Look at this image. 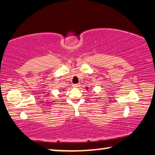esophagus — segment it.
<instances>
[{
    "label": "esophagus",
    "mask_w": 155,
    "mask_h": 155,
    "mask_svg": "<svg viewBox=\"0 0 155 155\" xmlns=\"http://www.w3.org/2000/svg\"><path fill=\"white\" fill-rule=\"evenodd\" d=\"M72 85L74 87H79L81 86L80 84H74V85Z\"/></svg>",
    "instance_id": "esophagus-1"
}]
</instances>
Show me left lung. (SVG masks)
Returning <instances> with one entry per match:
<instances>
[{"label": "left lung", "instance_id": "8db88e82", "mask_svg": "<svg viewBox=\"0 0 155 155\" xmlns=\"http://www.w3.org/2000/svg\"><path fill=\"white\" fill-rule=\"evenodd\" d=\"M85 90L88 91V90H89V87H85Z\"/></svg>", "mask_w": 155, "mask_h": 155}]
</instances>
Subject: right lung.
Here are the masks:
<instances>
[{
    "label": "right lung",
    "instance_id": "1",
    "mask_svg": "<svg viewBox=\"0 0 155 155\" xmlns=\"http://www.w3.org/2000/svg\"><path fill=\"white\" fill-rule=\"evenodd\" d=\"M63 91H64V90H63Z\"/></svg>",
    "mask_w": 155,
    "mask_h": 155
}]
</instances>
